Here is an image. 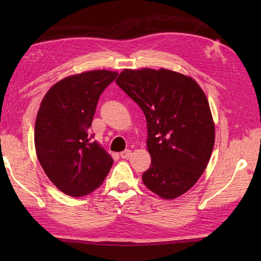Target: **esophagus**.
Instances as JSON below:
<instances>
[{
  "label": "esophagus",
  "instance_id": "obj_1",
  "mask_svg": "<svg viewBox=\"0 0 261 261\" xmlns=\"http://www.w3.org/2000/svg\"><path fill=\"white\" fill-rule=\"evenodd\" d=\"M131 154H132V151L130 150V149H126V150L122 151L120 153V156H121V158H123V159H129L131 157Z\"/></svg>",
  "mask_w": 261,
  "mask_h": 261
}]
</instances>
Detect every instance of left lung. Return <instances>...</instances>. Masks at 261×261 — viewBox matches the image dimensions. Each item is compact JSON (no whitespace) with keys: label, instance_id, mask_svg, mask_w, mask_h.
Here are the masks:
<instances>
[{"label":"left lung","instance_id":"left-lung-1","mask_svg":"<svg viewBox=\"0 0 261 261\" xmlns=\"http://www.w3.org/2000/svg\"><path fill=\"white\" fill-rule=\"evenodd\" d=\"M115 82L146 116L151 166L143 184L165 199L180 196L202 176L214 147L204 92L191 77L164 68L124 69Z\"/></svg>","mask_w":261,"mask_h":261}]
</instances>
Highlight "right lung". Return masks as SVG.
Wrapping results in <instances>:
<instances>
[{"mask_svg": "<svg viewBox=\"0 0 261 261\" xmlns=\"http://www.w3.org/2000/svg\"><path fill=\"white\" fill-rule=\"evenodd\" d=\"M118 73L91 70L56 83L43 97L35 124L39 163L59 191L85 196L101 186L113 159L90 127L98 98Z\"/></svg>", "mask_w": 261, "mask_h": 261, "instance_id": "right-lung-1", "label": "right lung"}]
</instances>
